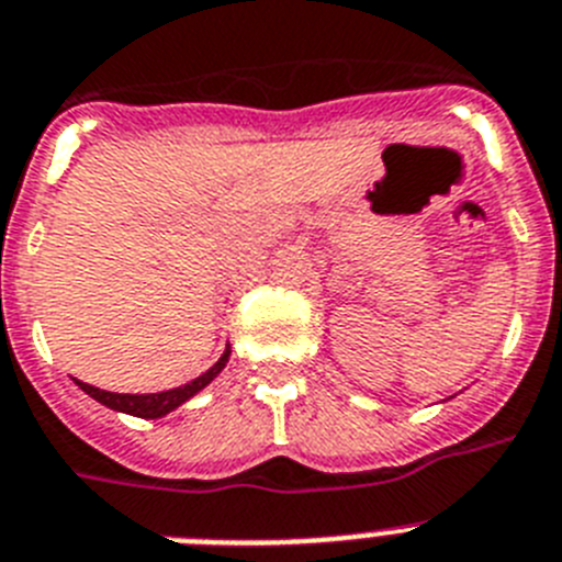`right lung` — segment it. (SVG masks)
<instances>
[{
    "instance_id": "1",
    "label": "right lung",
    "mask_w": 562,
    "mask_h": 562,
    "mask_svg": "<svg viewBox=\"0 0 562 562\" xmlns=\"http://www.w3.org/2000/svg\"><path fill=\"white\" fill-rule=\"evenodd\" d=\"M228 357H231V346H225L223 357H220V360H216L214 366L205 371V374H200L196 380H191V383L179 385V389L157 391V394H116V391H102V389H97V385L79 383V380H77V385L85 391V394H88V397H93L97 403L108 405V408H113V412L131 414V417H143V419H159V417H165V414H171L173 408H179L182 403H188L193 394H200L205 385L214 383V376L225 369Z\"/></svg>"
}]
</instances>
